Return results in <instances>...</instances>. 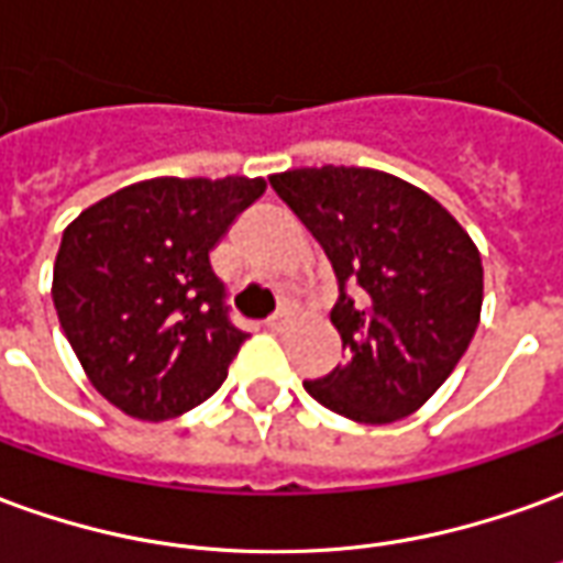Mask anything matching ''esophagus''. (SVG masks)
<instances>
[{
    "instance_id": "obj_1",
    "label": "esophagus",
    "mask_w": 563,
    "mask_h": 563,
    "mask_svg": "<svg viewBox=\"0 0 563 563\" xmlns=\"http://www.w3.org/2000/svg\"><path fill=\"white\" fill-rule=\"evenodd\" d=\"M286 325H289V313H286V310H277V313H271L268 317V329H274V332H280Z\"/></svg>"
}]
</instances>
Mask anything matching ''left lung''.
Wrapping results in <instances>:
<instances>
[{
  "instance_id": "1",
  "label": "left lung",
  "mask_w": 563,
  "mask_h": 563,
  "mask_svg": "<svg viewBox=\"0 0 563 563\" xmlns=\"http://www.w3.org/2000/svg\"><path fill=\"white\" fill-rule=\"evenodd\" d=\"M332 262V325L347 363L305 380L329 411L393 423L418 411L466 353L482 317L485 271L473 238L439 200L368 167L271 176Z\"/></svg>"
}]
</instances>
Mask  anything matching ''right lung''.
I'll list each match as a JSON object with an SVG mask.
<instances>
[{
	"mask_svg": "<svg viewBox=\"0 0 563 563\" xmlns=\"http://www.w3.org/2000/svg\"><path fill=\"white\" fill-rule=\"evenodd\" d=\"M265 179L158 176L88 207L63 231L54 308L100 396L140 420L210 399L246 341L210 265Z\"/></svg>",
	"mask_w": 563,
	"mask_h": 563,
	"instance_id": "1",
	"label": "right lung"
}]
</instances>
